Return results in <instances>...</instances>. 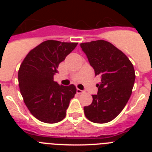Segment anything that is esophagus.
<instances>
[{"mask_svg":"<svg viewBox=\"0 0 152 152\" xmlns=\"http://www.w3.org/2000/svg\"><path fill=\"white\" fill-rule=\"evenodd\" d=\"M84 91H81V90L80 89H77V94H84Z\"/></svg>","mask_w":152,"mask_h":152,"instance_id":"34e87169","label":"esophagus"}]
</instances>
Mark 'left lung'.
I'll use <instances>...</instances> for the list:
<instances>
[{
  "label": "left lung",
  "mask_w": 152,
  "mask_h": 152,
  "mask_svg": "<svg viewBox=\"0 0 152 152\" xmlns=\"http://www.w3.org/2000/svg\"><path fill=\"white\" fill-rule=\"evenodd\" d=\"M80 45L95 75L101 77L96 84L97 94L92 95V103L84 107V114L93 123H109L121 113L131 96L135 79L133 64L121 50L105 40Z\"/></svg>",
  "instance_id": "obj_1"
}]
</instances>
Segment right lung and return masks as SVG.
Listing matches in <instances>:
<instances>
[{"instance_id":"1","label":"right lung","mask_w":152,"mask_h":152,"mask_svg":"<svg viewBox=\"0 0 152 152\" xmlns=\"http://www.w3.org/2000/svg\"><path fill=\"white\" fill-rule=\"evenodd\" d=\"M77 42L47 40L26 55L18 72L20 91L29 112L39 121L56 123L66 116L76 87L59 85L53 76Z\"/></svg>"}]
</instances>
